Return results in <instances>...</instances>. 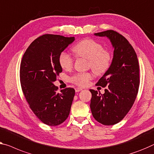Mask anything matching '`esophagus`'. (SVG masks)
I'll use <instances>...</instances> for the list:
<instances>
[{"mask_svg": "<svg viewBox=\"0 0 154 154\" xmlns=\"http://www.w3.org/2000/svg\"><path fill=\"white\" fill-rule=\"evenodd\" d=\"M82 91V88H75V92H79V91Z\"/></svg>", "mask_w": 154, "mask_h": 154, "instance_id": "esophagus-1", "label": "esophagus"}]
</instances>
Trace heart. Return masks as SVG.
Segmentation results:
<instances>
[{"label": "heart", "instance_id": "1", "mask_svg": "<svg viewBox=\"0 0 154 154\" xmlns=\"http://www.w3.org/2000/svg\"><path fill=\"white\" fill-rule=\"evenodd\" d=\"M72 50L77 57L88 59L89 66L97 75L104 74L111 66V54L103 50L102 45L93 40H82L74 45ZM59 63L63 70H68L72 68L74 59L67 52H62L59 54ZM91 79V73H77L71 77L70 81L78 86H85Z\"/></svg>", "mask_w": 154, "mask_h": 154}]
</instances>
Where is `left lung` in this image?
Listing matches in <instances>:
<instances>
[{
    "mask_svg": "<svg viewBox=\"0 0 154 154\" xmlns=\"http://www.w3.org/2000/svg\"><path fill=\"white\" fill-rule=\"evenodd\" d=\"M94 35L107 37L114 50L110 68L97 84L107 88L104 94L91 89L90 107L98 122L113 125L125 118L136 100L140 85L138 60L132 45L117 32L106 30Z\"/></svg>",
    "mask_w": 154,
    "mask_h": 154,
    "instance_id": "8db88e82",
    "label": "left lung"
}]
</instances>
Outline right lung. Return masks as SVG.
Returning <instances> with one entry per match:
<instances>
[{
    "instance_id": "obj_1",
    "label": "right lung",
    "mask_w": 154,
    "mask_h": 154,
    "mask_svg": "<svg viewBox=\"0 0 154 154\" xmlns=\"http://www.w3.org/2000/svg\"><path fill=\"white\" fill-rule=\"evenodd\" d=\"M75 37L44 34L36 38L27 48L20 66L22 91L29 107L45 125L57 126L69 116L75 91L72 88L61 90L53 82L62 68L59 57Z\"/></svg>"
}]
</instances>
